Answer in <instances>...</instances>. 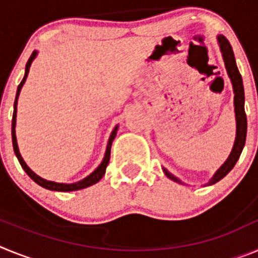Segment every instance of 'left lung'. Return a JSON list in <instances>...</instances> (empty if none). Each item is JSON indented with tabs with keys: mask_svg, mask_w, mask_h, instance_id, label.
Wrapping results in <instances>:
<instances>
[{
	"mask_svg": "<svg viewBox=\"0 0 258 258\" xmlns=\"http://www.w3.org/2000/svg\"><path fill=\"white\" fill-rule=\"evenodd\" d=\"M218 42H220V47L221 51H222V56L223 60H225V66H226L227 74H229L230 79H231L232 88H234V93H235V97H234V106H235L236 116V138L229 159H227V160L225 161V164L216 172V174L213 175V178L209 181L208 184H213L216 183V182L220 181V179H222L223 177L234 168V165H235L236 161H238L239 156H240L241 151H243V147H244L245 145V137H247V116H245L244 111V89H243L241 76L240 74H239L238 67H236L235 56H234V51H232V47L231 45H230L229 40H227L225 36H218ZM164 173H165L170 179H173V181L181 182L175 178L174 175L168 173V170L164 169Z\"/></svg>",
	"mask_w": 258,
	"mask_h": 258,
	"instance_id": "obj_1",
	"label": "left lung"
}]
</instances>
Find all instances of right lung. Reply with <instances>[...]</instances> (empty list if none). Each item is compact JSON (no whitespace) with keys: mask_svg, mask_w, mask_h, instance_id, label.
I'll return each instance as SVG.
<instances>
[{"mask_svg":"<svg viewBox=\"0 0 258 258\" xmlns=\"http://www.w3.org/2000/svg\"><path fill=\"white\" fill-rule=\"evenodd\" d=\"M37 55V52L33 51L32 52V55L29 56L28 61H27V66H26V74H24V77H23L22 83L19 84L18 86V90H17V97H15V102H14V113H13V122H11V137H13V147H14V152L17 155L18 160H19L20 165L24 170H26L27 174L31 177L33 181L36 182L37 184L42 186V187L47 188V190H51V191H76V190H81V188H85L89 187V186H92V184L97 183L98 181H101V178L106 173V168L108 165V161H109V156H111V145H112V141L116 136V131H117V126L115 127V131L112 132L111 137H109V141H108V146H107V150H106V155H104V159L102 161V164L98 166L97 169L92 173L90 175H88L86 178H84L83 181L76 182V183H56V182H51V181H46V179L41 178L38 177L36 173L32 172L31 169L28 168L24 160H23L22 155H20L19 149H18V143H17V136H15V124H17V104H18V97H19V93H20V89H22L23 84L26 83V79L28 76V72H29V67H31V63L32 60L35 59V56Z\"/></svg>","mask_w":258,"mask_h":258,"instance_id":"1","label":"right lung"}]
</instances>
